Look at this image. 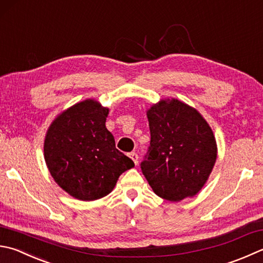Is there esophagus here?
Masks as SVG:
<instances>
[{
  "label": "esophagus",
  "mask_w": 263,
  "mask_h": 263,
  "mask_svg": "<svg viewBox=\"0 0 263 263\" xmlns=\"http://www.w3.org/2000/svg\"><path fill=\"white\" fill-rule=\"evenodd\" d=\"M129 157L132 158V160L135 162V165H137L138 163V156H137V153L136 152H130L129 153Z\"/></svg>",
  "instance_id": "esophagus-1"
}]
</instances>
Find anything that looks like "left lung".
<instances>
[{"label":"left lung","mask_w":263,"mask_h":263,"mask_svg":"<svg viewBox=\"0 0 263 263\" xmlns=\"http://www.w3.org/2000/svg\"><path fill=\"white\" fill-rule=\"evenodd\" d=\"M147 119L151 141L141 170L148 184L166 200L195 196L216 160V142L209 123L177 100L153 105Z\"/></svg>","instance_id":"8db88e82"}]
</instances>
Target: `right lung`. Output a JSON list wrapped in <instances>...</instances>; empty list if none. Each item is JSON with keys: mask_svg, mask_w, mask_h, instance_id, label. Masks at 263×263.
Segmentation results:
<instances>
[{"mask_svg": "<svg viewBox=\"0 0 263 263\" xmlns=\"http://www.w3.org/2000/svg\"><path fill=\"white\" fill-rule=\"evenodd\" d=\"M107 113L96 101H83L62 113L47 133L44 159L50 174L77 199L106 196L119 176L134 167L106 129Z\"/></svg>", "mask_w": 263, "mask_h": 263, "instance_id": "obj_1", "label": "right lung"}]
</instances>
